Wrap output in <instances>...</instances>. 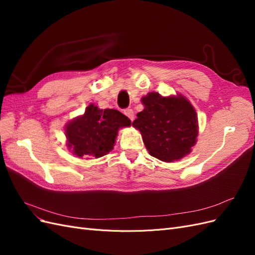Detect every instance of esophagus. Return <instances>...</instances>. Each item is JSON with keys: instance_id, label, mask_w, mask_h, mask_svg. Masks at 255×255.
I'll return each mask as SVG.
<instances>
[{"instance_id": "obj_1", "label": "esophagus", "mask_w": 255, "mask_h": 255, "mask_svg": "<svg viewBox=\"0 0 255 255\" xmlns=\"http://www.w3.org/2000/svg\"><path fill=\"white\" fill-rule=\"evenodd\" d=\"M123 114H125L130 121L134 120V116H135V115H134V111H133L132 109H127V110H125V112H123Z\"/></svg>"}]
</instances>
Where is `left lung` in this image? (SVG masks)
Here are the masks:
<instances>
[{
  "instance_id": "1",
  "label": "left lung",
  "mask_w": 255,
  "mask_h": 255,
  "mask_svg": "<svg viewBox=\"0 0 255 255\" xmlns=\"http://www.w3.org/2000/svg\"><path fill=\"white\" fill-rule=\"evenodd\" d=\"M141 102L144 109L137 114L133 127L140 130L150 155L172 163L189 154L197 142L198 117L188 100L150 92Z\"/></svg>"
}]
</instances>
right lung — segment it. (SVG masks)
<instances>
[{"mask_svg": "<svg viewBox=\"0 0 255 255\" xmlns=\"http://www.w3.org/2000/svg\"><path fill=\"white\" fill-rule=\"evenodd\" d=\"M129 126L130 120L119 111L90 104L83 116L67 123L68 148L80 158H99L113 150L119 128Z\"/></svg>", "mask_w": 255, "mask_h": 255, "instance_id": "obj_1", "label": "right lung"}]
</instances>
